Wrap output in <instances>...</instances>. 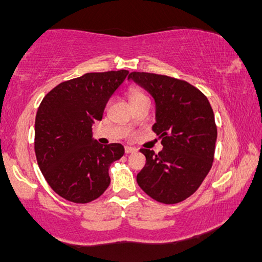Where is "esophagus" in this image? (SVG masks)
Segmentation results:
<instances>
[{
	"instance_id": "esophagus-1",
	"label": "esophagus",
	"mask_w": 262,
	"mask_h": 262,
	"mask_svg": "<svg viewBox=\"0 0 262 262\" xmlns=\"http://www.w3.org/2000/svg\"><path fill=\"white\" fill-rule=\"evenodd\" d=\"M137 149L133 148V146H125V154H130V152H135Z\"/></svg>"
}]
</instances>
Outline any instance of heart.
Masks as SVG:
<instances>
[{
  "mask_svg": "<svg viewBox=\"0 0 262 262\" xmlns=\"http://www.w3.org/2000/svg\"><path fill=\"white\" fill-rule=\"evenodd\" d=\"M128 96H129V100H130V102H134V101H137V100H140V98L146 97V96L144 95L143 92L139 91V90H137V89H130V90H129Z\"/></svg>",
  "mask_w": 262,
  "mask_h": 262,
  "instance_id": "obj_1",
  "label": "heart"
}]
</instances>
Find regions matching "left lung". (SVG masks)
Wrapping results in <instances>:
<instances>
[{
	"label": "left lung",
	"mask_w": 262,
	"mask_h": 262,
	"mask_svg": "<svg viewBox=\"0 0 262 262\" xmlns=\"http://www.w3.org/2000/svg\"><path fill=\"white\" fill-rule=\"evenodd\" d=\"M133 80L152 96V130L161 138L162 150L140 149L146 164L137 182L158 202H182L197 191L214 159L217 127L208 98L186 81L165 75L130 73Z\"/></svg>",
	"instance_id": "left-lung-1"
}]
</instances>
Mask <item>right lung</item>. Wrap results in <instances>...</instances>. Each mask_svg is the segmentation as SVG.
I'll use <instances>...</instances> for the list:
<instances>
[{"label":"right lung","instance_id":"right-lung-1","mask_svg":"<svg viewBox=\"0 0 262 262\" xmlns=\"http://www.w3.org/2000/svg\"><path fill=\"white\" fill-rule=\"evenodd\" d=\"M129 71L89 73L64 81L41 101L35 117L34 150L41 173L60 197L89 203L111 183V164L124 154L122 144L102 145L92 138L107 102Z\"/></svg>","mask_w":262,"mask_h":262}]
</instances>
